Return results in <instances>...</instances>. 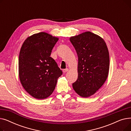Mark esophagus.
<instances>
[{
    "instance_id": "34e87169",
    "label": "esophagus",
    "mask_w": 131,
    "mask_h": 131,
    "mask_svg": "<svg viewBox=\"0 0 131 131\" xmlns=\"http://www.w3.org/2000/svg\"><path fill=\"white\" fill-rule=\"evenodd\" d=\"M67 71H68V68H66V69H64V70H63V72L64 73H66V72H67Z\"/></svg>"
}]
</instances>
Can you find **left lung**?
Here are the masks:
<instances>
[{"label":"left lung","instance_id":"left-lung-1","mask_svg":"<svg viewBox=\"0 0 131 131\" xmlns=\"http://www.w3.org/2000/svg\"><path fill=\"white\" fill-rule=\"evenodd\" d=\"M78 56L77 80L74 91L81 97L94 94L104 84L109 70V55L104 40L91 32L70 39Z\"/></svg>","mask_w":131,"mask_h":131}]
</instances>
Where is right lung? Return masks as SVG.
I'll list each match as a JSON object with an SVG mask.
<instances>
[{"instance_id":"add662e5","label":"right lung","mask_w":131,"mask_h":131,"mask_svg":"<svg viewBox=\"0 0 131 131\" xmlns=\"http://www.w3.org/2000/svg\"><path fill=\"white\" fill-rule=\"evenodd\" d=\"M58 40L46 32L27 38L20 48L18 59L19 78L23 87L31 96L43 99L50 96L63 74L50 57Z\"/></svg>"}]
</instances>
